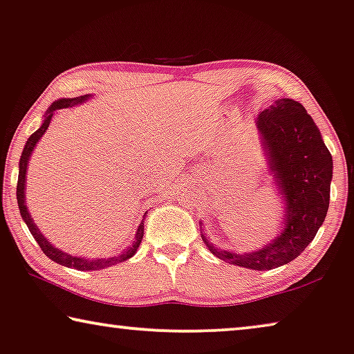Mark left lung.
I'll return each instance as SVG.
<instances>
[{"label":"left lung","instance_id":"left-lung-1","mask_svg":"<svg viewBox=\"0 0 354 354\" xmlns=\"http://www.w3.org/2000/svg\"><path fill=\"white\" fill-rule=\"evenodd\" d=\"M266 154L281 191L284 223L270 245L248 254L221 251L202 235L211 254L251 270H270L302 254L323 225L329 208L332 156L305 108L279 98L257 118Z\"/></svg>","mask_w":354,"mask_h":354}]
</instances>
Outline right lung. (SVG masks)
<instances>
[{
	"label": "right lung",
	"mask_w": 354,
	"mask_h": 354,
	"mask_svg": "<svg viewBox=\"0 0 354 354\" xmlns=\"http://www.w3.org/2000/svg\"><path fill=\"white\" fill-rule=\"evenodd\" d=\"M88 98V95H82V97H76V98H62V100H57L50 104L49 111H47V115L44 119V122L39 127L38 130L35 131L33 135L30 136L28 141L25 143L24 147V152H22V157H20V163H19V181H17V203H19V209H20V214H22V219L25 221L26 227L30 229L31 235L35 236V240L38 241L39 248L42 250V252L52 259L57 263H60V266H65V267H70V268H76V270H100V268H106L111 266H115V263L119 262H124L131 257L138 250V246L141 243V240H143V235H145V221L140 224L138 230H136V236H135V241L133 245H131L129 250L125 252H122L120 256H114V257H103V259H84V257H76V256H70L66 254V252H63L60 250H57L55 246H52L47 239H44V235L41 234L36 227L33 219H31V216L28 213V209H26V205H25V176H26V165H28V159L31 156V152H33L36 143H38L39 138L42 135H44V131L47 130V127L50 124V119L52 115H54L55 111H59L62 108H68V106H75L77 103H82L86 102Z\"/></svg>",
	"instance_id": "right-lung-1"
}]
</instances>
